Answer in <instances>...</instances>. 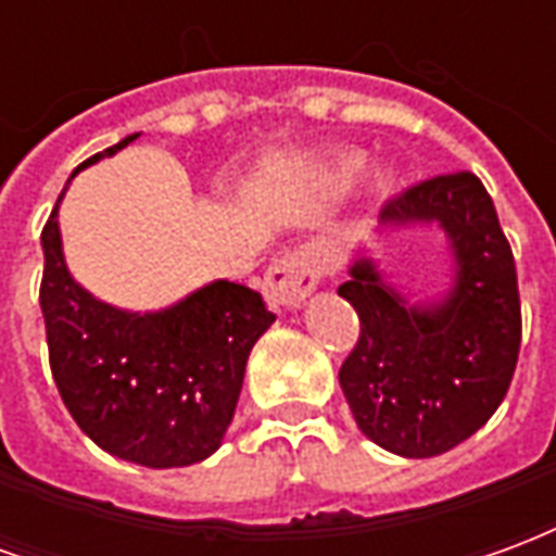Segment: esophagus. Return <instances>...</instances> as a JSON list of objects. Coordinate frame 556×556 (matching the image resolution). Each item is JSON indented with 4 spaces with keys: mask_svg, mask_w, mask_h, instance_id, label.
<instances>
[{
    "mask_svg": "<svg viewBox=\"0 0 556 556\" xmlns=\"http://www.w3.org/2000/svg\"><path fill=\"white\" fill-rule=\"evenodd\" d=\"M321 279V265L315 258L313 250H291V253L279 255L274 265L267 267L265 274V298L274 309H294L301 306L318 286Z\"/></svg>",
    "mask_w": 556,
    "mask_h": 556,
    "instance_id": "34e87169",
    "label": "esophagus"
}]
</instances>
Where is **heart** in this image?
Masks as SVG:
<instances>
[{
	"mask_svg": "<svg viewBox=\"0 0 556 556\" xmlns=\"http://www.w3.org/2000/svg\"><path fill=\"white\" fill-rule=\"evenodd\" d=\"M354 163H357V160H351V157H349V160H345V169H349V172H351V169H354Z\"/></svg>",
	"mask_w": 556,
	"mask_h": 556,
	"instance_id": "1",
	"label": "heart"
}]
</instances>
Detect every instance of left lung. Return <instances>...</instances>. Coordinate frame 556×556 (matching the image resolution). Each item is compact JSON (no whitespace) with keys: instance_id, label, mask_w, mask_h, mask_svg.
Segmentation results:
<instances>
[{"instance_id":"obj_1","label":"left lung","mask_w":556,"mask_h":556,"mask_svg":"<svg viewBox=\"0 0 556 556\" xmlns=\"http://www.w3.org/2000/svg\"><path fill=\"white\" fill-rule=\"evenodd\" d=\"M381 223H438L453 247L455 282L441 303L408 306L369 258L354 262L339 294L357 309L361 337L339 384L366 438L429 458L485 426L513 384L521 349L513 247L473 172L410 184L387 199Z\"/></svg>"}]
</instances>
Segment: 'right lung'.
Instances as JSON below:
<instances>
[{"mask_svg":"<svg viewBox=\"0 0 556 556\" xmlns=\"http://www.w3.org/2000/svg\"><path fill=\"white\" fill-rule=\"evenodd\" d=\"M55 214L59 202L41 231V313L65 408L91 441L125 462L187 467L207 458L229 429L255 339L277 315L258 291L226 279L163 313H122L71 279Z\"/></svg>","mask_w":556,"mask_h":556,"instance_id":"1","label":"right lung"}]
</instances>
